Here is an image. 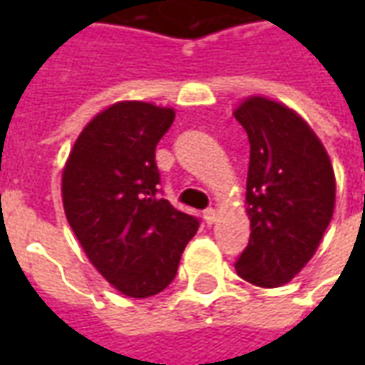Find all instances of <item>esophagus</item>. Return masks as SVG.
Masks as SVG:
<instances>
[{
    "mask_svg": "<svg viewBox=\"0 0 365 365\" xmlns=\"http://www.w3.org/2000/svg\"><path fill=\"white\" fill-rule=\"evenodd\" d=\"M203 219H205L207 225H213L215 219H217V211L215 209H207L205 213H203Z\"/></svg>",
    "mask_w": 365,
    "mask_h": 365,
    "instance_id": "34e87169",
    "label": "esophagus"
}]
</instances>
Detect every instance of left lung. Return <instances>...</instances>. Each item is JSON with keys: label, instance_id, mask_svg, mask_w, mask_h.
I'll list each match as a JSON object with an SVG mask.
<instances>
[{"label": "left lung", "instance_id": "left-lung-1", "mask_svg": "<svg viewBox=\"0 0 365 365\" xmlns=\"http://www.w3.org/2000/svg\"><path fill=\"white\" fill-rule=\"evenodd\" d=\"M235 117L250 143V240L235 268L258 287H279L305 268L329 227L334 170L321 140L289 107L248 97Z\"/></svg>", "mask_w": 365, "mask_h": 365}]
</instances>
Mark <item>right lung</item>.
Wrapping results in <instances>:
<instances>
[{
	"mask_svg": "<svg viewBox=\"0 0 365 365\" xmlns=\"http://www.w3.org/2000/svg\"><path fill=\"white\" fill-rule=\"evenodd\" d=\"M174 109L120 101L78 136L62 174L70 227L97 272L123 295L152 297L175 277L199 219L162 199L156 144Z\"/></svg>",
	"mask_w": 365,
	"mask_h": 365,
	"instance_id": "right-lung-1",
	"label": "right lung"
}]
</instances>
